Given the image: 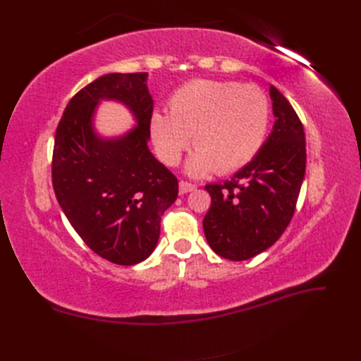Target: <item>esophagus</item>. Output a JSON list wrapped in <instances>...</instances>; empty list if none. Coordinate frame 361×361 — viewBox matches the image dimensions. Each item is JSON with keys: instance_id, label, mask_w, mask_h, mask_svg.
<instances>
[{"instance_id": "1", "label": "esophagus", "mask_w": 361, "mask_h": 361, "mask_svg": "<svg viewBox=\"0 0 361 361\" xmlns=\"http://www.w3.org/2000/svg\"><path fill=\"white\" fill-rule=\"evenodd\" d=\"M195 188H197V185L190 183V182H187V180H180V182H179V192H180V194L191 192V191H194Z\"/></svg>"}]
</instances>
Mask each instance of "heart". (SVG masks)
I'll use <instances>...</instances> for the list:
<instances>
[{"mask_svg": "<svg viewBox=\"0 0 361 361\" xmlns=\"http://www.w3.org/2000/svg\"><path fill=\"white\" fill-rule=\"evenodd\" d=\"M170 116L155 113L150 134L158 157L178 164L190 145L197 150L187 170L192 176L233 173L253 159L264 145L269 102L256 85L195 80L173 93Z\"/></svg>", "mask_w": 361, "mask_h": 361, "instance_id": "heart-1", "label": "heart"}]
</instances>
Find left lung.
<instances>
[{
    "label": "left lung",
    "mask_w": 361,
    "mask_h": 361,
    "mask_svg": "<svg viewBox=\"0 0 361 361\" xmlns=\"http://www.w3.org/2000/svg\"><path fill=\"white\" fill-rule=\"evenodd\" d=\"M276 122L257 155L232 179L206 185L211 207L203 218L218 256L247 260L274 244L289 226L305 173V137L298 114L269 87Z\"/></svg>",
    "instance_id": "left-lung-1"
}]
</instances>
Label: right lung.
Returning <instances> with one entry per match:
<instances>
[{"label": "right lung", "mask_w": 361, "mask_h": 361, "mask_svg": "<svg viewBox=\"0 0 361 361\" xmlns=\"http://www.w3.org/2000/svg\"><path fill=\"white\" fill-rule=\"evenodd\" d=\"M146 72L108 73L69 101L54 140L52 187L75 232L97 256L135 265L155 250L161 216L178 199L174 174L147 147L154 101ZM101 99L123 102L139 126L102 140L91 128Z\"/></svg>", "instance_id": "right-lung-1"}]
</instances>
